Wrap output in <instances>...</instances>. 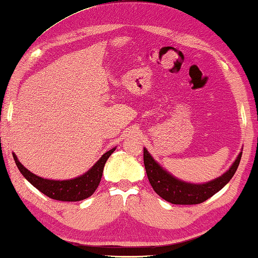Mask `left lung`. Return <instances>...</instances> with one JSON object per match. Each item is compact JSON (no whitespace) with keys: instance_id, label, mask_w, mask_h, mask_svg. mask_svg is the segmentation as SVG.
I'll return each mask as SVG.
<instances>
[{"instance_id":"obj_1","label":"left lung","mask_w":258,"mask_h":258,"mask_svg":"<svg viewBox=\"0 0 258 258\" xmlns=\"http://www.w3.org/2000/svg\"><path fill=\"white\" fill-rule=\"evenodd\" d=\"M241 155L242 152H240L233 164L222 176L204 184H192L176 178L152 158L145 147L144 164L152 187L162 199L174 205H198L208 200L229 183L239 167Z\"/></svg>"}]
</instances>
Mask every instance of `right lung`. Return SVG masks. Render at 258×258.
Returning <instances> with one entry per match:
<instances>
[{
	"mask_svg": "<svg viewBox=\"0 0 258 258\" xmlns=\"http://www.w3.org/2000/svg\"><path fill=\"white\" fill-rule=\"evenodd\" d=\"M114 151H115V147L103 154V157H101L89 170L84 172L83 175L77 177V178L67 180H53L42 178V177L36 176L35 174L29 171L28 169L25 168L23 164L19 162V160L16 157V154H14V159L17 167L19 169V171L22 172L25 178H26L34 187H36L40 192L45 194L46 197L59 201H81L91 197L96 191V188L98 187L101 179V175H103L105 163H106L109 155H111Z\"/></svg>",
	"mask_w": 258,
	"mask_h": 258,
	"instance_id": "1",
	"label": "right lung"
}]
</instances>
